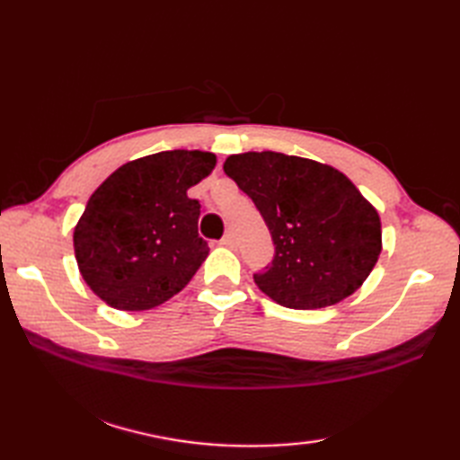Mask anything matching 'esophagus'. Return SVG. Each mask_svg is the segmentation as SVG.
I'll use <instances>...</instances> for the list:
<instances>
[{"label": "esophagus", "mask_w": 460, "mask_h": 460, "mask_svg": "<svg viewBox=\"0 0 460 460\" xmlns=\"http://www.w3.org/2000/svg\"><path fill=\"white\" fill-rule=\"evenodd\" d=\"M221 245L223 247H233V245H235V237H233L231 233H225L223 239H221Z\"/></svg>", "instance_id": "34e87169"}]
</instances>
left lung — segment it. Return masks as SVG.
<instances>
[{"label": "left lung", "mask_w": 460, "mask_h": 460, "mask_svg": "<svg viewBox=\"0 0 460 460\" xmlns=\"http://www.w3.org/2000/svg\"><path fill=\"white\" fill-rule=\"evenodd\" d=\"M223 172L257 205L275 241V259L255 275L269 298L316 310L364 285L381 252V221L348 175L270 150L233 154Z\"/></svg>", "instance_id": "left-lung-1"}]
</instances>
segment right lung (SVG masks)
Instances as JSON below:
<instances>
[{
  "label": "right lung",
  "instance_id": "1",
  "mask_svg": "<svg viewBox=\"0 0 460 460\" xmlns=\"http://www.w3.org/2000/svg\"><path fill=\"white\" fill-rule=\"evenodd\" d=\"M215 164L203 150L158 152L126 162L96 188L73 233L76 265L96 296L138 312L188 285L209 255L188 190Z\"/></svg>",
  "mask_w": 460,
  "mask_h": 460
}]
</instances>
